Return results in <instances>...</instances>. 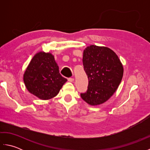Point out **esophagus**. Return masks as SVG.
Listing matches in <instances>:
<instances>
[{"label": "esophagus", "instance_id": "1", "mask_svg": "<svg viewBox=\"0 0 150 150\" xmlns=\"http://www.w3.org/2000/svg\"><path fill=\"white\" fill-rule=\"evenodd\" d=\"M68 81L69 82H73V81H74V78H73V77H69V78H68Z\"/></svg>", "mask_w": 150, "mask_h": 150}]
</instances>
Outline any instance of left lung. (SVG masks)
<instances>
[{
	"instance_id": "1",
	"label": "left lung",
	"mask_w": 150,
	"mask_h": 150,
	"mask_svg": "<svg viewBox=\"0 0 150 150\" xmlns=\"http://www.w3.org/2000/svg\"><path fill=\"white\" fill-rule=\"evenodd\" d=\"M82 62L88 86L85 93H81V98L93 106L105 103L122 79L124 70L119 57L108 47L91 45L84 50Z\"/></svg>"
}]
</instances>
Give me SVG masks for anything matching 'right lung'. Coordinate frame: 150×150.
I'll return each mask as SVG.
<instances>
[{"label": "right lung", "instance_id": "right-lung-1", "mask_svg": "<svg viewBox=\"0 0 150 150\" xmlns=\"http://www.w3.org/2000/svg\"><path fill=\"white\" fill-rule=\"evenodd\" d=\"M26 87L40 99H50L59 93L67 79L60 74L51 53L39 52L31 60L24 75Z\"/></svg>", "mask_w": 150, "mask_h": 150}]
</instances>
